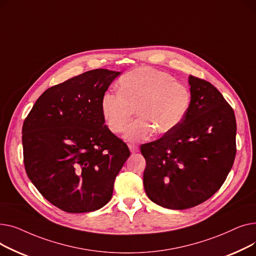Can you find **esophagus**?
Here are the masks:
<instances>
[{
	"mask_svg": "<svg viewBox=\"0 0 256 256\" xmlns=\"http://www.w3.org/2000/svg\"><path fill=\"white\" fill-rule=\"evenodd\" d=\"M128 147H130V152H132V154H135V152H137L139 150V147L137 145H135V144H128Z\"/></svg>",
	"mask_w": 256,
	"mask_h": 256,
	"instance_id": "obj_1",
	"label": "esophagus"
}]
</instances>
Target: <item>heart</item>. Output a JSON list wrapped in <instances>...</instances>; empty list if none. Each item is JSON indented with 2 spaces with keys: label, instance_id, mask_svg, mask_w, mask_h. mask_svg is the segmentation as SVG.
<instances>
[{
  "label": "heart",
  "instance_id": "1",
  "mask_svg": "<svg viewBox=\"0 0 256 256\" xmlns=\"http://www.w3.org/2000/svg\"><path fill=\"white\" fill-rule=\"evenodd\" d=\"M192 100L186 86L170 74L152 67H139L118 80V92L106 91L100 100L104 122L114 134L126 130L136 111L138 118L130 124L124 138L139 142L176 130L184 120Z\"/></svg>",
  "mask_w": 256,
  "mask_h": 256
}]
</instances>
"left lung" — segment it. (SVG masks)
<instances>
[{
    "label": "left lung",
    "instance_id": "1",
    "mask_svg": "<svg viewBox=\"0 0 256 256\" xmlns=\"http://www.w3.org/2000/svg\"><path fill=\"white\" fill-rule=\"evenodd\" d=\"M192 100L182 124L140 146L145 192L171 210L194 208L222 186L236 154L234 109L208 80L190 76Z\"/></svg>",
    "mask_w": 256,
    "mask_h": 256
}]
</instances>
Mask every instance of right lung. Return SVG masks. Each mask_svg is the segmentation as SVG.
<instances>
[{
    "mask_svg": "<svg viewBox=\"0 0 256 256\" xmlns=\"http://www.w3.org/2000/svg\"><path fill=\"white\" fill-rule=\"evenodd\" d=\"M118 72L94 70L46 89L22 124L26 176L48 201L67 212L109 202L130 152L108 128L102 94Z\"/></svg>",
    "mask_w": 256,
    "mask_h": 256,
    "instance_id": "1",
    "label": "right lung"
}]
</instances>
